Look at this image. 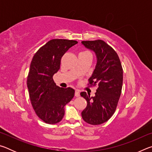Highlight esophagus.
I'll list each match as a JSON object with an SVG mask.
<instances>
[{"instance_id": "34e87169", "label": "esophagus", "mask_w": 152, "mask_h": 152, "mask_svg": "<svg viewBox=\"0 0 152 152\" xmlns=\"http://www.w3.org/2000/svg\"><path fill=\"white\" fill-rule=\"evenodd\" d=\"M80 92L79 90H76V91H75V96L76 97H78V96H80Z\"/></svg>"}]
</instances>
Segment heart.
Wrapping results in <instances>:
<instances>
[{
  "label": "heart",
  "instance_id": "heart-1",
  "mask_svg": "<svg viewBox=\"0 0 152 152\" xmlns=\"http://www.w3.org/2000/svg\"><path fill=\"white\" fill-rule=\"evenodd\" d=\"M88 53V52H87V51H83V52H81L80 53Z\"/></svg>",
  "mask_w": 152,
  "mask_h": 152
}]
</instances>
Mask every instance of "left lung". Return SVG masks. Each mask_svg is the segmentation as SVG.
I'll return each instance as SVG.
<instances>
[{
  "label": "left lung",
  "instance_id": "8db88e82",
  "mask_svg": "<svg viewBox=\"0 0 152 152\" xmlns=\"http://www.w3.org/2000/svg\"><path fill=\"white\" fill-rule=\"evenodd\" d=\"M82 43L96 55L97 64L88 85L98 86L94 97L86 92L80 93L87 101L82 117L88 124L101 125L107 121L116 110L123 86L122 65L116 51L104 41H82Z\"/></svg>",
  "mask_w": 152,
  "mask_h": 152
}]
</instances>
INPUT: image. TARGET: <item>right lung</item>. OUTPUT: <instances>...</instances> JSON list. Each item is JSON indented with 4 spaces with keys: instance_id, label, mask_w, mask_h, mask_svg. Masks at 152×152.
Returning a JSON list of instances; mask_svg holds the SVG:
<instances>
[{
    "instance_id": "obj_1",
    "label": "right lung",
    "mask_w": 152,
    "mask_h": 152,
    "mask_svg": "<svg viewBox=\"0 0 152 152\" xmlns=\"http://www.w3.org/2000/svg\"><path fill=\"white\" fill-rule=\"evenodd\" d=\"M75 40L53 39L41 47L31 62L27 84L31 103L37 117L48 124L63 119L64 106L74 96L75 91L56 86L53 76L60 70L61 59Z\"/></svg>"
}]
</instances>
